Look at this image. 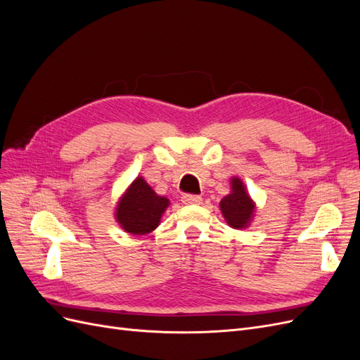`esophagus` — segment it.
I'll use <instances>...</instances> for the list:
<instances>
[{"label": "esophagus", "instance_id": "34e87169", "mask_svg": "<svg viewBox=\"0 0 360 360\" xmlns=\"http://www.w3.org/2000/svg\"><path fill=\"white\" fill-rule=\"evenodd\" d=\"M201 201H202V198L198 197V195L186 193V195H183V197H181V202L183 204H200Z\"/></svg>", "mask_w": 360, "mask_h": 360}]
</instances>
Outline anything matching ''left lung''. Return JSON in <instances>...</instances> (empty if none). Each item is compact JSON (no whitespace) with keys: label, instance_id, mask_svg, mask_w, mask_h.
<instances>
[{"label":"left lung","instance_id":"1","mask_svg":"<svg viewBox=\"0 0 360 360\" xmlns=\"http://www.w3.org/2000/svg\"><path fill=\"white\" fill-rule=\"evenodd\" d=\"M221 212L226 224L236 230H243L255 213V202L250 200L243 181L238 177L231 179V193L221 200Z\"/></svg>","mask_w":360,"mask_h":360}]
</instances>
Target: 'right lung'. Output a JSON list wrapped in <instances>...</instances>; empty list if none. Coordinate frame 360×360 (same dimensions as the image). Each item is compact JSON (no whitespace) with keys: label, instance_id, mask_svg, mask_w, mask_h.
I'll list each match as a JSON object with an SVG mask.
<instances>
[{"label":"right lung","instance_id":"right-lung-1","mask_svg":"<svg viewBox=\"0 0 360 360\" xmlns=\"http://www.w3.org/2000/svg\"><path fill=\"white\" fill-rule=\"evenodd\" d=\"M168 205V198L158 195L143 177H136L120 198L115 219L126 233L144 236L156 230Z\"/></svg>","mask_w":360,"mask_h":360}]
</instances>
